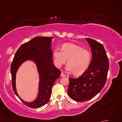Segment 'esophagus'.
Instances as JSON below:
<instances>
[{
  "label": "esophagus",
  "instance_id": "esophagus-1",
  "mask_svg": "<svg viewBox=\"0 0 122 122\" xmlns=\"http://www.w3.org/2000/svg\"><path fill=\"white\" fill-rule=\"evenodd\" d=\"M60 76H61V77H66V75L65 74H64V73H62V72Z\"/></svg>",
  "mask_w": 122,
  "mask_h": 122
}]
</instances>
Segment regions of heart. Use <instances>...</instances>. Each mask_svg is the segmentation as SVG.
Returning a JSON list of instances; mask_svg holds the SVG:
<instances>
[{"instance_id": "1", "label": "heart", "mask_w": 122, "mask_h": 122, "mask_svg": "<svg viewBox=\"0 0 122 122\" xmlns=\"http://www.w3.org/2000/svg\"><path fill=\"white\" fill-rule=\"evenodd\" d=\"M54 61L58 68L65 64H68L66 70L73 72L76 75H81L90 66L91 54L90 52L82 46L73 43H66L62 45L61 50H54L53 53Z\"/></svg>"}]
</instances>
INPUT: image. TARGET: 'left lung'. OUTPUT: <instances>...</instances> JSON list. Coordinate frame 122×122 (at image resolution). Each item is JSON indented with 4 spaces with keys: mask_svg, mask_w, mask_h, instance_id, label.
I'll list each match as a JSON object with an SVG mask.
<instances>
[{
    "mask_svg": "<svg viewBox=\"0 0 122 122\" xmlns=\"http://www.w3.org/2000/svg\"><path fill=\"white\" fill-rule=\"evenodd\" d=\"M92 50V60L87 70L78 78L69 77L68 93L77 102L92 99L104 87L109 68L104 46L97 41L86 38Z\"/></svg>",
    "mask_w": 122,
    "mask_h": 122,
    "instance_id": "8db88e82",
    "label": "left lung"
}]
</instances>
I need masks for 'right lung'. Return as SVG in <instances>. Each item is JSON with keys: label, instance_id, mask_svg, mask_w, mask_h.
<instances>
[{"label": "right lung", "instance_id": "obj_1", "mask_svg": "<svg viewBox=\"0 0 122 122\" xmlns=\"http://www.w3.org/2000/svg\"><path fill=\"white\" fill-rule=\"evenodd\" d=\"M53 37H36L24 43L15 54L10 68L12 86L15 94L27 107L39 108L48 102L54 82L60 76L61 71L54 66L51 42ZM26 60L33 61L37 66L40 74L39 93L37 98L32 102H25L17 94L15 75L18 68Z\"/></svg>", "mask_w": 122, "mask_h": 122}]
</instances>
